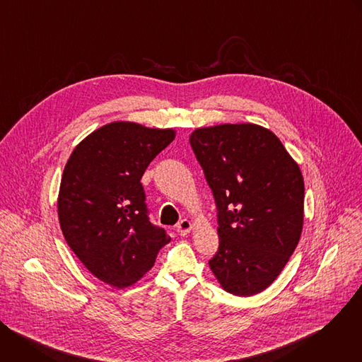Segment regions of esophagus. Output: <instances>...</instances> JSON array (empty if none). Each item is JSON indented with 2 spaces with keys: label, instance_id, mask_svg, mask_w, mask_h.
I'll list each match as a JSON object with an SVG mask.
<instances>
[{
  "label": "esophagus",
  "instance_id": "esophagus-1",
  "mask_svg": "<svg viewBox=\"0 0 362 362\" xmlns=\"http://www.w3.org/2000/svg\"><path fill=\"white\" fill-rule=\"evenodd\" d=\"M176 230H177V233H179L180 236L187 235V233L192 230V222L187 221V219H182V221L177 223Z\"/></svg>",
  "mask_w": 362,
  "mask_h": 362
}]
</instances>
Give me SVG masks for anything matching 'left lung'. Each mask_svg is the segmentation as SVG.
<instances>
[{
  "mask_svg": "<svg viewBox=\"0 0 362 362\" xmlns=\"http://www.w3.org/2000/svg\"><path fill=\"white\" fill-rule=\"evenodd\" d=\"M190 146L218 211L209 267L238 296L267 289L293 253L303 223V179L281 140L256 124L197 129Z\"/></svg>",
  "mask_w": 362,
  "mask_h": 362,
  "instance_id": "1",
  "label": "left lung"
}]
</instances>
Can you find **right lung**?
I'll return each mask as SVG.
<instances>
[{
    "instance_id": "right-lung-1",
    "label": "right lung",
    "mask_w": 362,
    "mask_h": 362,
    "mask_svg": "<svg viewBox=\"0 0 362 362\" xmlns=\"http://www.w3.org/2000/svg\"><path fill=\"white\" fill-rule=\"evenodd\" d=\"M173 139L170 129L116 122L73 150L60 185V226L71 250L100 281L116 288L133 285L170 240L150 222L140 179Z\"/></svg>"
}]
</instances>
